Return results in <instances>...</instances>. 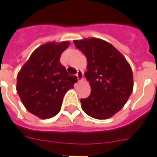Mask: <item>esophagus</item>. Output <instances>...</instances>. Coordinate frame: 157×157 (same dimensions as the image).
<instances>
[{"label":"esophagus","instance_id":"1","mask_svg":"<svg viewBox=\"0 0 157 157\" xmlns=\"http://www.w3.org/2000/svg\"><path fill=\"white\" fill-rule=\"evenodd\" d=\"M76 76L78 78V80L81 81L83 79V78H84V74H83V72L81 71V70H78V72L76 73Z\"/></svg>","mask_w":157,"mask_h":157}]
</instances>
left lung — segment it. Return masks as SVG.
Returning a JSON list of instances; mask_svg holds the SVG:
<instances>
[{
  "label": "left lung",
  "mask_w": 157,
  "mask_h": 157,
  "mask_svg": "<svg viewBox=\"0 0 157 157\" xmlns=\"http://www.w3.org/2000/svg\"><path fill=\"white\" fill-rule=\"evenodd\" d=\"M87 58L84 73L91 88L81 99L82 109L96 119H106L119 112L133 91V72L125 57L106 41L90 38L73 40Z\"/></svg>",
  "instance_id": "1"
}]
</instances>
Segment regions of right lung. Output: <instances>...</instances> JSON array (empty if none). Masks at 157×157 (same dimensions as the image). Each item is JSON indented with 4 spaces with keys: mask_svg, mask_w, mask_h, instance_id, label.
<instances>
[{
    "mask_svg": "<svg viewBox=\"0 0 157 157\" xmlns=\"http://www.w3.org/2000/svg\"><path fill=\"white\" fill-rule=\"evenodd\" d=\"M68 41L49 42L31 54L17 77V91L28 111L40 118H51L61 110L67 91L77 83L60 63Z\"/></svg>",
    "mask_w": 157,
    "mask_h": 157,
    "instance_id": "add662e5",
    "label": "right lung"
}]
</instances>
